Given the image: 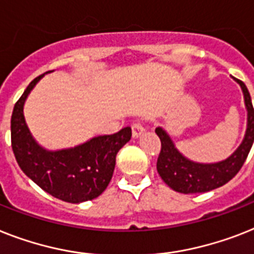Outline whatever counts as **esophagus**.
Listing matches in <instances>:
<instances>
[{
  "label": "esophagus",
  "instance_id": "obj_1",
  "mask_svg": "<svg viewBox=\"0 0 254 254\" xmlns=\"http://www.w3.org/2000/svg\"><path fill=\"white\" fill-rule=\"evenodd\" d=\"M143 131H145V127H143V125L139 121H137V123H134L131 125V134H133L134 138L139 137Z\"/></svg>",
  "mask_w": 254,
  "mask_h": 254
}]
</instances>
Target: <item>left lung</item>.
Masks as SVG:
<instances>
[{
    "instance_id": "obj_1",
    "label": "left lung",
    "mask_w": 254,
    "mask_h": 254,
    "mask_svg": "<svg viewBox=\"0 0 254 254\" xmlns=\"http://www.w3.org/2000/svg\"><path fill=\"white\" fill-rule=\"evenodd\" d=\"M240 84L243 94H244V103L247 112H248V121H247V130L243 142L240 143L232 155L227 159L218 163H197L185 158L175 146L174 141L171 139L163 127H156L155 133L160 138L162 150L158 156L156 170L171 189L179 193H205L213 190L222 185L227 184L228 181L235 177L240 168L244 164L254 142V109L252 106V99L249 95L248 88L241 80L234 78Z\"/></svg>"
}]
</instances>
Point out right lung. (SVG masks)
<instances>
[{"label":"right lung","instance_id":"add662e5","mask_svg":"<svg viewBox=\"0 0 254 254\" xmlns=\"http://www.w3.org/2000/svg\"><path fill=\"white\" fill-rule=\"evenodd\" d=\"M44 74L27 86L14 106L11 147L16 162L35 184L56 198L70 203L96 198L108 187L117 152L130 141L131 129L127 127L115 134L94 137L82 145L57 151L41 147L27 127L23 107L27 96Z\"/></svg>","mask_w":254,"mask_h":254}]
</instances>
